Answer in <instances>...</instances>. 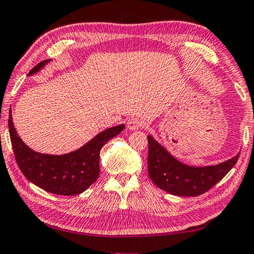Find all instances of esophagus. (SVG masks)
<instances>
[{
	"instance_id": "34e87169",
	"label": "esophagus",
	"mask_w": 254,
	"mask_h": 254,
	"mask_svg": "<svg viewBox=\"0 0 254 254\" xmlns=\"http://www.w3.org/2000/svg\"><path fill=\"white\" fill-rule=\"evenodd\" d=\"M143 127V121L142 119L140 118H132L130 121L127 122V128L131 131H134V130H139Z\"/></svg>"
}]
</instances>
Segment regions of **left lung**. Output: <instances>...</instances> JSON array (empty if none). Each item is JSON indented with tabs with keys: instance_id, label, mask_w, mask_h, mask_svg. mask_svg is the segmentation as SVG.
Wrapping results in <instances>:
<instances>
[{
	"instance_id": "obj_1",
	"label": "left lung",
	"mask_w": 254,
	"mask_h": 254,
	"mask_svg": "<svg viewBox=\"0 0 254 254\" xmlns=\"http://www.w3.org/2000/svg\"><path fill=\"white\" fill-rule=\"evenodd\" d=\"M148 173L156 186L176 196L204 194L235 166L239 154L215 166H188L177 160L163 145L148 135Z\"/></svg>"
}]
</instances>
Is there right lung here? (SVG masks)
Returning a JSON list of instances; mask_svg holds the SVG:
<instances>
[{"instance_id":"add662e5","label":"right lung","mask_w":254,"mask_h":254,"mask_svg":"<svg viewBox=\"0 0 254 254\" xmlns=\"http://www.w3.org/2000/svg\"><path fill=\"white\" fill-rule=\"evenodd\" d=\"M51 59H47L32 68L31 76L44 68ZM126 126L109 127L98 133L91 141L75 151L55 156L33 151L18 135L12 113H8V131L14 157L20 170L29 182L44 190L56 195L71 196L85 191L100 175V152L112 137L120 134Z\"/></svg>"}]
</instances>
